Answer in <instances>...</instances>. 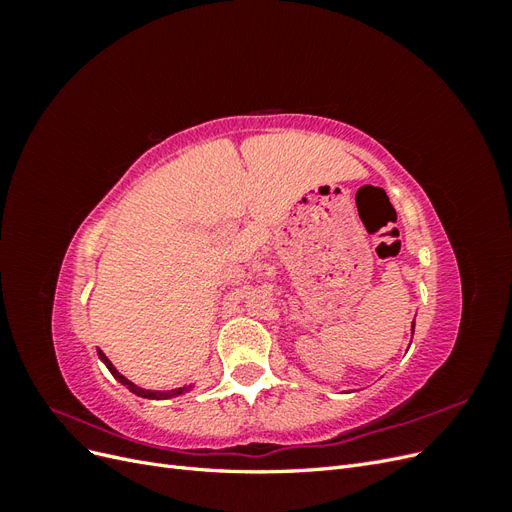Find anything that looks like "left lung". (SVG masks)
Listing matches in <instances>:
<instances>
[{"label": "left lung", "mask_w": 512, "mask_h": 512, "mask_svg": "<svg viewBox=\"0 0 512 512\" xmlns=\"http://www.w3.org/2000/svg\"><path fill=\"white\" fill-rule=\"evenodd\" d=\"M412 333H414V322H412Z\"/></svg>", "instance_id": "left-lung-1"}]
</instances>
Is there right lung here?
<instances>
[{
  "instance_id": "obj_1",
  "label": "right lung",
  "mask_w": 512,
  "mask_h": 512,
  "mask_svg": "<svg viewBox=\"0 0 512 512\" xmlns=\"http://www.w3.org/2000/svg\"><path fill=\"white\" fill-rule=\"evenodd\" d=\"M98 356H100V361L106 365V369L111 371L113 378H115L117 382H121L123 386H126V389H128L130 393H134V395H138V397H145V399H173V397H179V395H183V393H190V391L194 389V386H196V382H192V384H185V386H179V389H170V391H149V389H141V386L130 382L123 374H119L117 367L106 359L104 352L98 350Z\"/></svg>"
}]
</instances>
